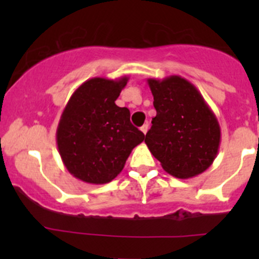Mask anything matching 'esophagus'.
Wrapping results in <instances>:
<instances>
[{"label": "esophagus", "mask_w": 259, "mask_h": 259, "mask_svg": "<svg viewBox=\"0 0 259 259\" xmlns=\"http://www.w3.org/2000/svg\"><path fill=\"white\" fill-rule=\"evenodd\" d=\"M148 129H149V124H148V122H146V124H144L142 127H140V130H142V132L144 133V134H146V132H148Z\"/></svg>", "instance_id": "obj_1"}]
</instances>
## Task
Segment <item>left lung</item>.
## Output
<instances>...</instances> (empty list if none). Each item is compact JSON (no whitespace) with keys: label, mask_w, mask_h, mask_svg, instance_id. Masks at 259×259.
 <instances>
[{"label":"left lung","mask_w":259,"mask_h":259,"mask_svg":"<svg viewBox=\"0 0 259 259\" xmlns=\"http://www.w3.org/2000/svg\"><path fill=\"white\" fill-rule=\"evenodd\" d=\"M155 117L145 144L166 173L180 179L197 177L213 164L221 126L198 89L178 75L148 79Z\"/></svg>","instance_id":"1"}]
</instances>
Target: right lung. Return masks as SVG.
<instances>
[{
    "label": "right lung",
    "mask_w": 259,
    "mask_h": 259,
    "mask_svg": "<svg viewBox=\"0 0 259 259\" xmlns=\"http://www.w3.org/2000/svg\"><path fill=\"white\" fill-rule=\"evenodd\" d=\"M117 80L93 77L81 83L67 101L56 130L62 163L75 178L105 184L124 169L133 149L145 135L130 122V111L115 100L126 86Z\"/></svg>",
    "instance_id": "add662e5"
}]
</instances>
